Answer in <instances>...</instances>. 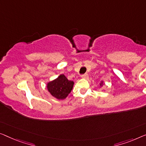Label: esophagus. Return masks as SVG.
<instances>
[{"mask_svg":"<svg viewBox=\"0 0 146 146\" xmlns=\"http://www.w3.org/2000/svg\"><path fill=\"white\" fill-rule=\"evenodd\" d=\"M81 77L82 78V79H87V78L88 77V73H84V74H83V75H82Z\"/></svg>","mask_w":146,"mask_h":146,"instance_id":"esophagus-1","label":"esophagus"}]
</instances>
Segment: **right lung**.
Returning <instances> with one entry per match:
<instances>
[{"mask_svg": "<svg viewBox=\"0 0 146 146\" xmlns=\"http://www.w3.org/2000/svg\"><path fill=\"white\" fill-rule=\"evenodd\" d=\"M73 84L72 80H69L64 75H60L57 79L48 83L47 88L54 97L63 100L72 90Z\"/></svg>", "mask_w": 146, "mask_h": 146, "instance_id": "right-lung-1", "label": "right lung"}]
</instances>
